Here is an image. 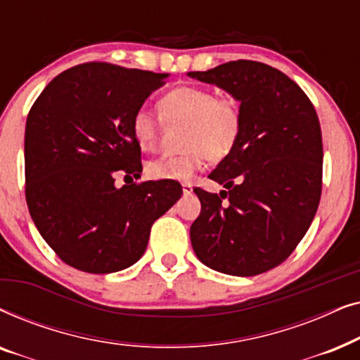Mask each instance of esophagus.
<instances>
[{
  "mask_svg": "<svg viewBox=\"0 0 360 360\" xmlns=\"http://www.w3.org/2000/svg\"><path fill=\"white\" fill-rule=\"evenodd\" d=\"M181 190H184V195H191V191H193V186L190 184H184L181 185Z\"/></svg>",
  "mask_w": 360,
  "mask_h": 360,
  "instance_id": "esophagus-1",
  "label": "esophagus"
}]
</instances>
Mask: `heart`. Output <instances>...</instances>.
I'll list each match as a JSON object with an SVG mask.
<instances>
[{
	"instance_id": "b5f03b06",
	"label": "heart",
	"mask_w": 360,
	"mask_h": 360,
	"mask_svg": "<svg viewBox=\"0 0 360 360\" xmlns=\"http://www.w3.org/2000/svg\"><path fill=\"white\" fill-rule=\"evenodd\" d=\"M159 115L137 108L131 120L132 136L139 147L154 149L162 124H185L184 147L179 155H160L147 164V175L155 180L190 181L211 157L223 160L238 146L243 134V111L234 98H218L205 86H179L159 101Z\"/></svg>"
}]
</instances>
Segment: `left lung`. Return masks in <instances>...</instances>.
Here are the masks:
<instances>
[{"mask_svg": "<svg viewBox=\"0 0 360 360\" xmlns=\"http://www.w3.org/2000/svg\"><path fill=\"white\" fill-rule=\"evenodd\" d=\"M188 77L223 88L243 111L238 146L210 174L226 190H193L201 213L190 228L191 245L218 272L264 274L293 252L316 214L323 186L318 115L292 78L265 63L228 62Z\"/></svg>", "mask_w": 360, "mask_h": 360, "instance_id": "obj_1", "label": "left lung"}]
</instances>
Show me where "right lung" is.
Here are the masks:
<instances>
[{
    "label": "right lung",
    "instance_id": "add662e5",
    "mask_svg": "<svg viewBox=\"0 0 360 360\" xmlns=\"http://www.w3.org/2000/svg\"><path fill=\"white\" fill-rule=\"evenodd\" d=\"M169 73L105 62L57 75L26 121V201L44 240L63 262L88 274L131 267L150 228L181 196L179 181L115 185L141 179V147L131 120Z\"/></svg>",
    "mask_w": 360,
    "mask_h": 360
}]
</instances>
